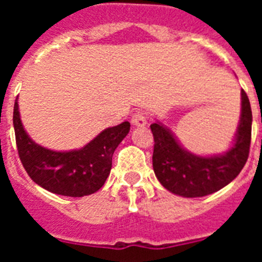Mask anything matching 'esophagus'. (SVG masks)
I'll use <instances>...</instances> for the list:
<instances>
[{
  "mask_svg": "<svg viewBox=\"0 0 262 262\" xmlns=\"http://www.w3.org/2000/svg\"><path fill=\"white\" fill-rule=\"evenodd\" d=\"M131 123L138 127L145 126L147 124V117H145L143 111H136L133 114V118H131Z\"/></svg>",
  "mask_w": 262,
  "mask_h": 262,
  "instance_id": "esophagus-1",
  "label": "esophagus"
}]
</instances>
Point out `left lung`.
<instances>
[{"instance_id":"left-lung-1","label":"left lung","mask_w":262,"mask_h":262,"mask_svg":"<svg viewBox=\"0 0 262 262\" xmlns=\"http://www.w3.org/2000/svg\"><path fill=\"white\" fill-rule=\"evenodd\" d=\"M155 139L152 164L160 184L166 190L185 198H196L221 190L237 177L249 155L252 110L242 90V113L232 147L212 156H200L185 149L174 134L156 122L151 124Z\"/></svg>"}]
</instances>
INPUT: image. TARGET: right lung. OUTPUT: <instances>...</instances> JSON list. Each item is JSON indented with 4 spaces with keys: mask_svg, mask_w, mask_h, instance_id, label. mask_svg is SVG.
Masks as SVG:
<instances>
[{
    "mask_svg": "<svg viewBox=\"0 0 262 262\" xmlns=\"http://www.w3.org/2000/svg\"><path fill=\"white\" fill-rule=\"evenodd\" d=\"M18 155L27 174L39 186L66 196L96 193L111 170L113 155L129 131L128 122L108 127L80 149L52 151L36 144L23 128L18 99L13 113Z\"/></svg>",
    "mask_w": 262,
    "mask_h": 262,
    "instance_id": "right-lung-1",
    "label": "right lung"
}]
</instances>
